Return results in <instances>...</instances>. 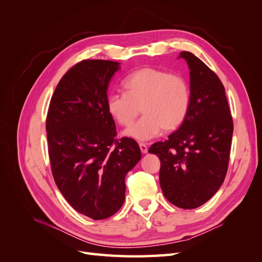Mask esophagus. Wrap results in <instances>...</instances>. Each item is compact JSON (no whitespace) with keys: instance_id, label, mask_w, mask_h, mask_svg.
Masks as SVG:
<instances>
[{"instance_id":"34e87169","label":"esophagus","mask_w":262,"mask_h":262,"mask_svg":"<svg viewBox=\"0 0 262 262\" xmlns=\"http://www.w3.org/2000/svg\"><path fill=\"white\" fill-rule=\"evenodd\" d=\"M139 146H140V149H141V152L143 153V154H146L147 153V145L146 144H144V143H140L139 144Z\"/></svg>"}]
</instances>
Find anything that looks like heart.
<instances>
[{
	"instance_id": "heart-1",
	"label": "heart",
	"mask_w": 262,
	"mask_h": 262,
	"mask_svg": "<svg viewBox=\"0 0 262 262\" xmlns=\"http://www.w3.org/2000/svg\"><path fill=\"white\" fill-rule=\"evenodd\" d=\"M124 93H115L107 100L109 115L128 126L138 117H143L124 131L130 139L144 142L158 134L178 129L188 117L191 92L180 75L155 68H141L124 78Z\"/></svg>"
}]
</instances>
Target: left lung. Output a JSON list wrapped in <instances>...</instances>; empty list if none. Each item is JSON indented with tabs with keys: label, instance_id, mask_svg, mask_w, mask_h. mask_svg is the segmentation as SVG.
<instances>
[{
	"label": "left lung",
	"instance_id": "1",
	"mask_svg": "<svg viewBox=\"0 0 262 262\" xmlns=\"http://www.w3.org/2000/svg\"><path fill=\"white\" fill-rule=\"evenodd\" d=\"M190 70L191 105L180 128L148 152L161 160L160 184L170 203L195 209L216 193L225 179L233 119L217 75L191 52H180Z\"/></svg>",
	"mask_w": 262,
	"mask_h": 262
}]
</instances>
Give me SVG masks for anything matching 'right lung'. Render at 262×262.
I'll list each match as a JSON object with an SVG mask.
<instances>
[{
    "label": "right lung",
    "mask_w": 262,
    "mask_h": 262,
    "mask_svg": "<svg viewBox=\"0 0 262 262\" xmlns=\"http://www.w3.org/2000/svg\"><path fill=\"white\" fill-rule=\"evenodd\" d=\"M120 63L84 60L63 75L47 116L51 170L69 204L83 215L104 220L122 207L125 176L141 160L133 139H115L107 110L109 82Z\"/></svg>",
    "instance_id": "right-lung-1"
}]
</instances>
